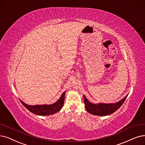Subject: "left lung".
Listing matches in <instances>:
<instances>
[{"instance_id":"8db88e82","label":"left lung","mask_w":145,"mask_h":145,"mask_svg":"<svg viewBox=\"0 0 145 145\" xmlns=\"http://www.w3.org/2000/svg\"><path fill=\"white\" fill-rule=\"evenodd\" d=\"M127 96L128 95H127L123 99L115 103H99L97 105L89 102L87 99L86 97L84 95L83 96L85 108L87 111L93 115L105 116V115H108L114 113L118 109L124 102Z\"/></svg>"}]
</instances>
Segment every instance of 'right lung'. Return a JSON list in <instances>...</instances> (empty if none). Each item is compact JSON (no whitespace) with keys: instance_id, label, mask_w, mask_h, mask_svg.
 <instances>
[{"instance_id":"obj_1","label":"right lung","mask_w":145,"mask_h":145,"mask_svg":"<svg viewBox=\"0 0 145 145\" xmlns=\"http://www.w3.org/2000/svg\"><path fill=\"white\" fill-rule=\"evenodd\" d=\"M65 91L63 92L60 97L59 99L55 103L52 104V105H35L31 106L28 105L25 103L22 102H21L24 105L28 111L31 112L38 115H52L55 113L59 112L63 106V103H64L65 99Z\"/></svg>"}]
</instances>
